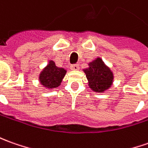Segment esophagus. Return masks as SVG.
Here are the masks:
<instances>
[{
	"mask_svg": "<svg viewBox=\"0 0 148 148\" xmlns=\"http://www.w3.org/2000/svg\"><path fill=\"white\" fill-rule=\"evenodd\" d=\"M70 69L72 70H79V66L78 64H74V65H72L70 66Z\"/></svg>",
	"mask_w": 148,
	"mask_h": 148,
	"instance_id": "34e87169",
	"label": "esophagus"
}]
</instances>
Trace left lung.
I'll list each match as a JSON object with an SVG mask.
<instances>
[{"label": "left lung", "instance_id": "8db88e82", "mask_svg": "<svg viewBox=\"0 0 148 148\" xmlns=\"http://www.w3.org/2000/svg\"><path fill=\"white\" fill-rule=\"evenodd\" d=\"M88 81V86L92 91L103 93L112 87L113 83V73L105 65L100 57L88 63V67L83 69Z\"/></svg>", "mask_w": 148, "mask_h": 148}]
</instances>
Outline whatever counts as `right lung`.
I'll use <instances>...</instances> for the list:
<instances>
[{"instance_id":"1","label":"right lung","mask_w":148,"mask_h":148,"mask_svg":"<svg viewBox=\"0 0 148 148\" xmlns=\"http://www.w3.org/2000/svg\"><path fill=\"white\" fill-rule=\"evenodd\" d=\"M66 74V70L57 67L55 62L50 60L48 65L42 70L39 75L40 84L48 89L57 88L61 85Z\"/></svg>"}]
</instances>
